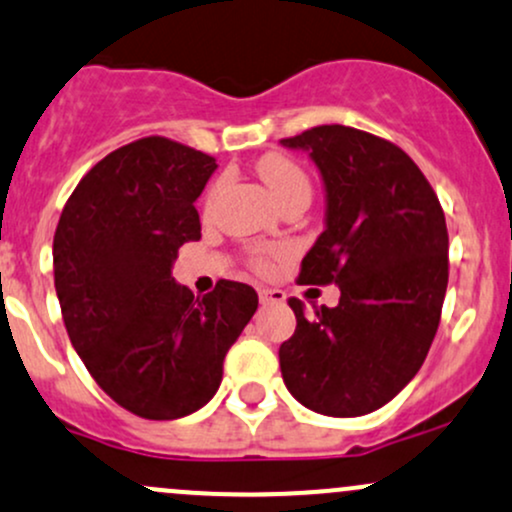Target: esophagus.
<instances>
[{"label":"esophagus","instance_id":"esophagus-1","mask_svg":"<svg viewBox=\"0 0 512 512\" xmlns=\"http://www.w3.org/2000/svg\"><path fill=\"white\" fill-rule=\"evenodd\" d=\"M257 294H260V303H284L286 299L282 289H269V286H262Z\"/></svg>","mask_w":512,"mask_h":512}]
</instances>
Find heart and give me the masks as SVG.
Wrapping results in <instances>:
<instances>
[{
	"instance_id": "b5f03b06",
	"label": "heart",
	"mask_w": 512,
	"mask_h": 512,
	"mask_svg": "<svg viewBox=\"0 0 512 512\" xmlns=\"http://www.w3.org/2000/svg\"><path fill=\"white\" fill-rule=\"evenodd\" d=\"M257 174H260V179L267 184V189L272 192V196L279 201V204H282L286 196L296 192H308V189H311L308 187L306 172H303L301 167L286 155L262 157V160L257 162ZM216 194H218V184L211 189L209 196H206V206L213 204ZM277 257H279V250H257L250 255V267L255 269V272L267 274L274 269Z\"/></svg>"
}]
</instances>
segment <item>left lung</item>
<instances>
[{
  "label": "left lung",
  "instance_id": "left-lung-1",
  "mask_svg": "<svg viewBox=\"0 0 512 512\" xmlns=\"http://www.w3.org/2000/svg\"><path fill=\"white\" fill-rule=\"evenodd\" d=\"M282 143L311 153L328 194V228L296 282L340 286L338 306H313V316L289 301L284 384L316 413H372L418 374L435 340L449 279L445 211L391 140L333 123Z\"/></svg>",
  "mask_w": 512,
  "mask_h": 512
}]
</instances>
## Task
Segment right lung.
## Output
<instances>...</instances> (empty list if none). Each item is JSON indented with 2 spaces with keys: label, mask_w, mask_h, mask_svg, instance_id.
Here are the masks:
<instances>
[{
  "label": "right lung",
  "mask_w": 512,
  "mask_h": 512,
  "mask_svg": "<svg viewBox=\"0 0 512 512\" xmlns=\"http://www.w3.org/2000/svg\"><path fill=\"white\" fill-rule=\"evenodd\" d=\"M216 160L165 136L99 160L60 213L53 272L72 347L121 408L148 420L199 411L257 311L252 286L218 279L194 296L174 284L179 247L201 238L194 201Z\"/></svg>",
  "instance_id": "add662e5"
}]
</instances>
